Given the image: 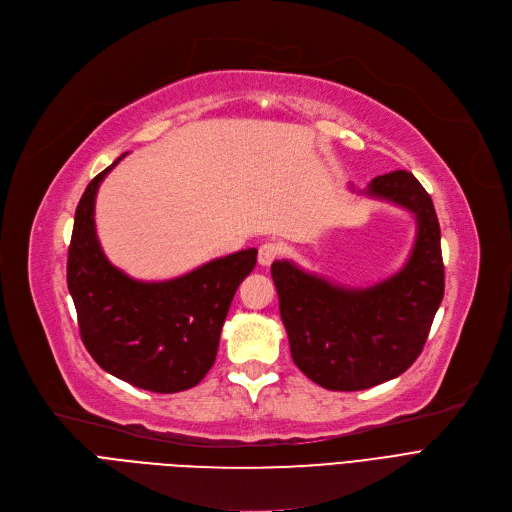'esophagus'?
<instances>
[{"instance_id":"1","label":"esophagus","mask_w":512,"mask_h":512,"mask_svg":"<svg viewBox=\"0 0 512 512\" xmlns=\"http://www.w3.org/2000/svg\"><path fill=\"white\" fill-rule=\"evenodd\" d=\"M280 253H282V245H278V242H265V245L259 247V257L257 259L263 267H267L280 257Z\"/></svg>"}]
</instances>
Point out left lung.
Here are the masks:
<instances>
[{"label": "left lung", "instance_id": "left-lung-1", "mask_svg": "<svg viewBox=\"0 0 512 512\" xmlns=\"http://www.w3.org/2000/svg\"><path fill=\"white\" fill-rule=\"evenodd\" d=\"M365 193L415 213V247L400 272L369 288H344L292 261L272 263L292 361L321 388L340 392L365 390L405 373L421 355L444 297L432 197L405 170L373 178Z\"/></svg>", "mask_w": 512, "mask_h": 512}]
</instances>
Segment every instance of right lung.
<instances>
[{"instance_id": "1", "label": "right lung", "mask_w": 512, "mask_h": 512, "mask_svg": "<svg viewBox=\"0 0 512 512\" xmlns=\"http://www.w3.org/2000/svg\"><path fill=\"white\" fill-rule=\"evenodd\" d=\"M110 168L78 201L68 249V290L80 338L101 369L132 386L172 394L211 369L234 292L257 263V249L213 259L166 282H141L107 261L95 232V197Z\"/></svg>"}]
</instances>
